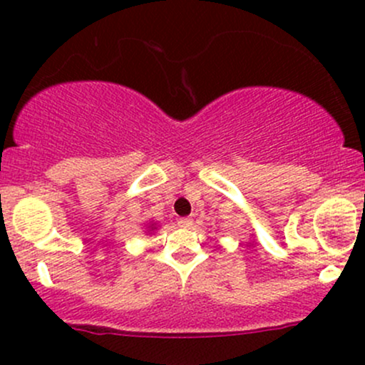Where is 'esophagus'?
<instances>
[{"label":"esophagus","instance_id":"obj_1","mask_svg":"<svg viewBox=\"0 0 365 365\" xmlns=\"http://www.w3.org/2000/svg\"><path fill=\"white\" fill-rule=\"evenodd\" d=\"M192 225H194V221H192L190 217H180L178 220L180 228H192Z\"/></svg>","mask_w":365,"mask_h":365}]
</instances>
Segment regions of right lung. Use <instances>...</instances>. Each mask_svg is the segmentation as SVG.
Here are the masks:
<instances>
[{
    "label": "right lung",
    "mask_w": 365,
    "mask_h": 365,
    "mask_svg": "<svg viewBox=\"0 0 365 365\" xmlns=\"http://www.w3.org/2000/svg\"><path fill=\"white\" fill-rule=\"evenodd\" d=\"M148 232H154V230H156V223H149V226H148Z\"/></svg>",
    "instance_id": "1"
}]
</instances>
